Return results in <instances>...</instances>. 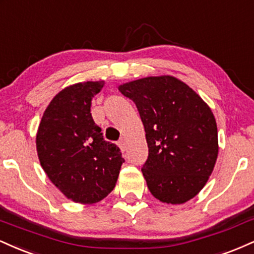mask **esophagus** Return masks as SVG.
I'll use <instances>...</instances> for the list:
<instances>
[{
  "instance_id": "1",
  "label": "esophagus",
  "mask_w": 254,
  "mask_h": 254,
  "mask_svg": "<svg viewBox=\"0 0 254 254\" xmlns=\"http://www.w3.org/2000/svg\"><path fill=\"white\" fill-rule=\"evenodd\" d=\"M119 146H120V148H121V151H122V152L126 151V148H127L126 140H125V139H121L120 141H119Z\"/></svg>"
}]
</instances>
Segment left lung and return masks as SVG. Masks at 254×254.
Masks as SVG:
<instances>
[{"label": "left lung", "instance_id": "1", "mask_svg": "<svg viewBox=\"0 0 254 254\" xmlns=\"http://www.w3.org/2000/svg\"><path fill=\"white\" fill-rule=\"evenodd\" d=\"M132 100L145 127L148 157L141 171L164 203L195 197L215 165L217 127L207 103L172 76L146 77L119 86Z\"/></svg>", "mask_w": 254, "mask_h": 254}]
</instances>
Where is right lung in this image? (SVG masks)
I'll return each mask as SVG.
<instances>
[{
  "label": "right lung",
  "instance_id": "1",
  "mask_svg": "<svg viewBox=\"0 0 254 254\" xmlns=\"http://www.w3.org/2000/svg\"><path fill=\"white\" fill-rule=\"evenodd\" d=\"M104 82H83L53 97L39 125L37 151L44 171L73 202L96 203L115 188L122 163L120 148L103 139L90 113Z\"/></svg>",
  "mask_w": 254,
  "mask_h": 254
}]
</instances>
